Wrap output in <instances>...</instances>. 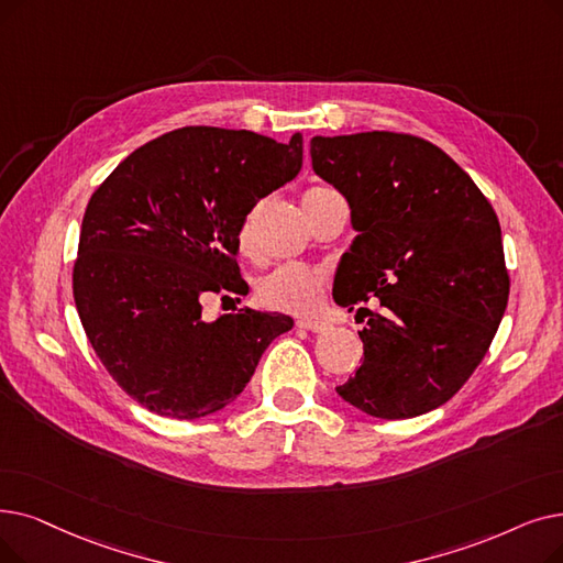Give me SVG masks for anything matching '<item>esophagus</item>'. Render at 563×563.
<instances>
[{"instance_id":"1","label":"esophagus","mask_w":563,"mask_h":563,"mask_svg":"<svg viewBox=\"0 0 563 563\" xmlns=\"http://www.w3.org/2000/svg\"><path fill=\"white\" fill-rule=\"evenodd\" d=\"M297 327L303 329V331H312V333H322V331L329 329L327 322H317V320H299Z\"/></svg>"}]
</instances>
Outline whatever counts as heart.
<instances>
[{
    "label": "heart",
    "instance_id": "1",
    "mask_svg": "<svg viewBox=\"0 0 563 563\" xmlns=\"http://www.w3.org/2000/svg\"><path fill=\"white\" fill-rule=\"evenodd\" d=\"M317 190V188H312ZM239 251L251 255L253 251V223L251 218L239 230ZM329 276L317 266L283 264L257 283V299L264 308L289 314H312L322 306Z\"/></svg>",
    "mask_w": 563,
    "mask_h": 563
}]
</instances>
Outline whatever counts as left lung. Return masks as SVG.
<instances>
[{"label":"left lung","mask_w":563,"mask_h":563,"mask_svg":"<svg viewBox=\"0 0 563 563\" xmlns=\"http://www.w3.org/2000/svg\"><path fill=\"white\" fill-rule=\"evenodd\" d=\"M310 156L314 175L345 195L356 230L333 299L368 322L363 363L338 396L386 421L437 409L478 368L508 303L497 213L417 135H317ZM368 298L375 311L362 306Z\"/></svg>","instance_id":"left-lung-1"}]
</instances>
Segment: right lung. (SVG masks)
Here are the masks:
<instances>
[{
	"mask_svg": "<svg viewBox=\"0 0 563 563\" xmlns=\"http://www.w3.org/2000/svg\"><path fill=\"white\" fill-rule=\"evenodd\" d=\"M303 137L186 126L142 144L87 205L73 299L96 356L154 413L192 421L230 405L291 317L241 308L202 320L209 295H246L239 230L299 175Z\"/></svg>",
	"mask_w": 563,
	"mask_h": 563,
	"instance_id": "right-lung-1",
	"label": "right lung"
}]
</instances>
